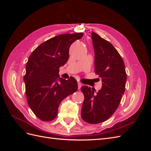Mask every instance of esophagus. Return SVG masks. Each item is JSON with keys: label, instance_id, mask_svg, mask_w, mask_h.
Returning a JSON list of instances; mask_svg holds the SVG:
<instances>
[{"label": "esophagus", "instance_id": "1", "mask_svg": "<svg viewBox=\"0 0 151 151\" xmlns=\"http://www.w3.org/2000/svg\"><path fill=\"white\" fill-rule=\"evenodd\" d=\"M82 86H83V85H82V84L80 83V82H78V89H81Z\"/></svg>", "mask_w": 151, "mask_h": 151}]
</instances>
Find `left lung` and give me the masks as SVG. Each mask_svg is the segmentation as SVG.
<instances>
[{
    "label": "left lung",
    "instance_id": "left-lung-1",
    "mask_svg": "<svg viewBox=\"0 0 151 151\" xmlns=\"http://www.w3.org/2000/svg\"><path fill=\"white\" fill-rule=\"evenodd\" d=\"M94 50L96 74L101 77V89L95 90L84 86V95L81 117L91 124L101 123L110 118L119 106L125 92L127 74L120 55L113 45L94 32L91 33Z\"/></svg>",
    "mask_w": 151,
    "mask_h": 151
}]
</instances>
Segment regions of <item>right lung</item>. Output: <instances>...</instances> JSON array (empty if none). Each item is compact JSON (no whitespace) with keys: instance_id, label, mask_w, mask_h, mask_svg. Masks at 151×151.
Here are the masks:
<instances>
[{"instance_id":"right-lung-1","label":"right lung","mask_w":151,"mask_h":151,"mask_svg":"<svg viewBox=\"0 0 151 151\" xmlns=\"http://www.w3.org/2000/svg\"><path fill=\"white\" fill-rule=\"evenodd\" d=\"M83 36L82 33L58 35L40 45L30 55L24 77L26 94L29 106L40 120L55 118L62 100L78 89L74 77H60L58 69L68 61L70 45Z\"/></svg>"}]
</instances>
